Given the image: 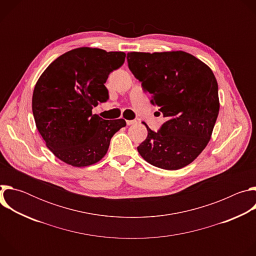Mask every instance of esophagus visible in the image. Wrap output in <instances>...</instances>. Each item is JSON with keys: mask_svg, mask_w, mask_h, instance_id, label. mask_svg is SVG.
Wrapping results in <instances>:
<instances>
[{"mask_svg": "<svg viewBox=\"0 0 256 256\" xmlns=\"http://www.w3.org/2000/svg\"><path fill=\"white\" fill-rule=\"evenodd\" d=\"M136 124V120H126V124L128 126H132V124Z\"/></svg>", "mask_w": 256, "mask_h": 256, "instance_id": "34e87169", "label": "esophagus"}]
</instances>
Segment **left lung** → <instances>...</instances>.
<instances>
[{
	"instance_id": "8db88e82",
	"label": "left lung",
	"mask_w": 256,
	"mask_h": 256,
	"mask_svg": "<svg viewBox=\"0 0 256 256\" xmlns=\"http://www.w3.org/2000/svg\"><path fill=\"white\" fill-rule=\"evenodd\" d=\"M128 68L167 118L138 147L148 163L166 170L190 164L206 147L220 103L212 70L184 52H130Z\"/></svg>"
}]
</instances>
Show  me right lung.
Masks as SVG:
<instances>
[{
	"label": "right lung",
	"mask_w": 256,
	"mask_h": 256,
	"mask_svg": "<svg viewBox=\"0 0 256 256\" xmlns=\"http://www.w3.org/2000/svg\"><path fill=\"white\" fill-rule=\"evenodd\" d=\"M122 52L80 48L54 60L35 85L32 112L46 147L64 163L85 167L101 160L126 120L92 114L109 99L105 82L124 62Z\"/></svg>",
	"instance_id": "1"
}]
</instances>
